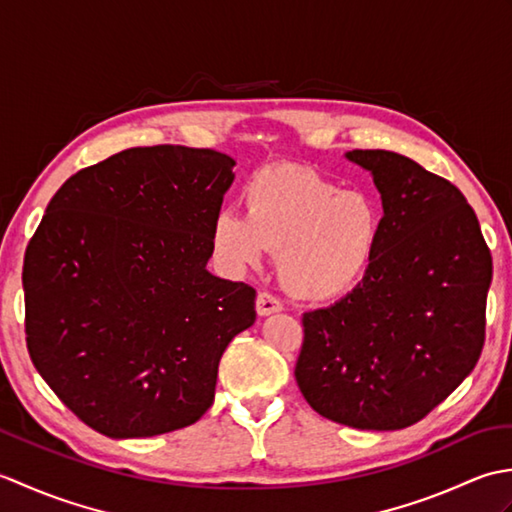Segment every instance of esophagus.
Masks as SVG:
<instances>
[{
  "label": "esophagus",
  "mask_w": 512,
  "mask_h": 512,
  "mask_svg": "<svg viewBox=\"0 0 512 512\" xmlns=\"http://www.w3.org/2000/svg\"><path fill=\"white\" fill-rule=\"evenodd\" d=\"M255 308L259 317H268V314H275L284 310V303H281L277 297L270 295V292H259L257 301H255Z\"/></svg>",
  "instance_id": "34e87169"
}]
</instances>
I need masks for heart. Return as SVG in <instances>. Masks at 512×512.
<instances>
[{"label":"heart","mask_w":512,"mask_h":512,"mask_svg":"<svg viewBox=\"0 0 512 512\" xmlns=\"http://www.w3.org/2000/svg\"><path fill=\"white\" fill-rule=\"evenodd\" d=\"M246 213L224 206L211 222L220 262L244 270L279 253L284 288L303 301L325 303L350 295L374 266L383 215L361 191L301 167L257 171L244 189Z\"/></svg>","instance_id":"obj_1"}]
</instances>
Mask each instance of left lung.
Segmentation results:
<instances>
[{
	"label": "left lung",
	"mask_w": 512,
	"mask_h": 512,
	"mask_svg": "<svg viewBox=\"0 0 512 512\" xmlns=\"http://www.w3.org/2000/svg\"><path fill=\"white\" fill-rule=\"evenodd\" d=\"M383 200L374 266L330 308L303 314L295 378L308 405L367 431L411 427L473 372L493 259L462 191L407 156L354 149Z\"/></svg>",
	"instance_id": "1"
}]
</instances>
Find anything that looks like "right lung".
<instances>
[{
  "instance_id": "1",
  "label": "right lung",
  "mask_w": 512,
  "mask_h": 512,
  "mask_svg": "<svg viewBox=\"0 0 512 512\" xmlns=\"http://www.w3.org/2000/svg\"><path fill=\"white\" fill-rule=\"evenodd\" d=\"M233 167L213 149H125L65 180L30 239V358L107 438L198 422L226 345L255 323V290L206 270Z\"/></svg>"
}]
</instances>
